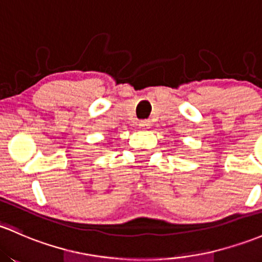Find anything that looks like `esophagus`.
I'll return each instance as SVG.
<instances>
[{"label": "esophagus", "instance_id": "obj_1", "mask_svg": "<svg viewBox=\"0 0 262 262\" xmlns=\"http://www.w3.org/2000/svg\"><path fill=\"white\" fill-rule=\"evenodd\" d=\"M150 122L149 120H142V122H139V126L142 129H149L150 128Z\"/></svg>", "mask_w": 262, "mask_h": 262}]
</instances>
